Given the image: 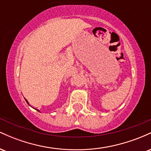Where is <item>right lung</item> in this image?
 Segmentation results:
<instances>
[{
  "instance_id": "right-lung-1",
  "label": "right lung",
  "mask_w": 151,
  "mask_h": 151,
  "mask_svg": "<svg viewBox=\"0 0 151 151\" xmlns=\"http://www.w3.org/2000/svg\"><path fill=\"white\" fill-rule=\"evenodd\" d=\"M25 101H26V102H27V104H28V105H30V104H29L28 101H27V100H26V99H25ZM37 111H39V110H37Z\"/></svg>"
}]
</instances>
